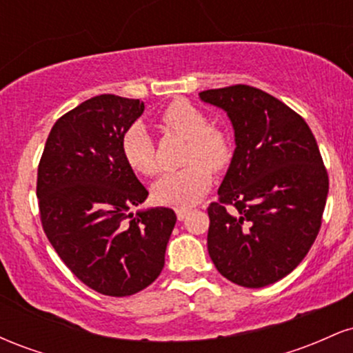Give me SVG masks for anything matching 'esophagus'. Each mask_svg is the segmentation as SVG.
<instances>
[{"instance_id":"obj_1","label":"esophagus","mask_w":353,"mask_h":353,"mask_svg":"<svg viewBox=\"0 0 353 353\" xmlns=\"http://www.w3.org/2000/svg\"><path fill=\"white\" fill-rule=\"evenodd\" d=\"M188 214H189L188 208H177L176 209V216H177V219H179V221H184V219L188 217Z\"/></svg>"}]
</instances>
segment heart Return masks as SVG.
<instances>
[{"label": "heart", "mask_w": 353, "mask_h": 353, "mask_svg": "<svg viewBox=\"0 0 353 353\" xmlns=\"http://www.w3.org/2000/svg\"><path fill=\"white\" fill-rule=\"evenodd\" d=\"M161 119L168 131L189 137L185 152L189 165L165 172L154 184L152 196L159 204L189 208L204 196L212 182V172L205 165L212 169L224 168L229 163L230 143L221 129L209 125L208 116L201 109L185 101L172 103ZM123 154L136 172L154 176L159 171L156 143L143 123H134L124 132Z\"/></svg>", "instance_id": "1"}]
</instances>
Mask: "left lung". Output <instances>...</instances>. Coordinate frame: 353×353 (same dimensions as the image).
<instances>
[{
  "instance_id": "8db88e82",
  "label": "left lung",
  "mask_w": 353,
  "mask_h": 353,
  "mask_svg": "<svg viewBox=\"0 0 353 353\" xmlns=\"http://www.w3.org/2000/svg\"><path fill=\"white\" fill-rule=\"evenodd\" d=\"M228 114L232 159L209 205L208 250L237 285L259 289L302 262L317 237L329 176L317 141L297 112L245 84L199 92Z\"/></svg>"
}]
</instances>
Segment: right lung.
I'll return each instance as SVG.
<instances>
[{
    "label": "right lung",
    "instance_id": "1",
    "mask_svg": "<svg viewBox=\"0 0 353 353\" xmlns=\"http://www.w3.org/2000/svg\"><path fill=\"white\" fill-rule=\"evenodd\" d=\"M139 99L101 94L52 125L38 168L43 229L61 261L96 292L125 297L159 277L176 225L169 208L131 212L148 190L123 154Z\"/></svg>",
    "mask_w": 353,
    "mask_h": 353
}]
</instances>
